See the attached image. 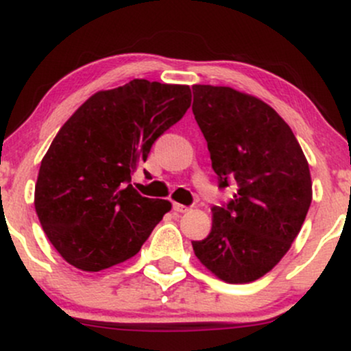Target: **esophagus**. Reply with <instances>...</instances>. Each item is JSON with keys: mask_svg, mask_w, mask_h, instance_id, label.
Segmentation results:
<instances>
[{"mask_svg": "<svg viewBox=\"0 0 351 351\" xmlns=\"http://www.w3.org/2000/svg\"><path fill=\"white\" fill-rule=\"evenodd\" d=\"M173 209H175L176 213H188V211H191V208L183 206V204H180V203H173Z\"/></svg>", "mask_w": 351, "mask_h": 351, "instance_id": "obj_1", "label": "esophagus"}]
</instances>
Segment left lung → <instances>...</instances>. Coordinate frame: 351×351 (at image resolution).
<instances>
[{
	"label": "left lung",
	"instance_id": "left-lung-1",
	"mask_svg": "<svg viewBox=\"0 0 351 351\" xmlns=\"http://www.w3.org/2000/svg\"><path fill=\"white\" fill-rule=\"evenodd\" d=\"M193 95L219 186L237 184L228 206L211 209V232L191 241L193 251L217 279L247 284L272 271L300 232L312 203L308 162L291 127L261 99L199 84Z\"/></svg>",
	"mask_w": 351,
	"mask_h": 351
}]
</instances>
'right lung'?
Wrapping results in <instances>:
<instances>
[{"label":"right lung","instance_id":"add662e5","mask_svg":"<svg viewBox=\"0 0 351 351\" xmlns=\"http://www.w3.org/2000/svg\"><path fill=\"white\" fill-rule=\"evenodd\" d=\"M189 104L188 86L134 79L95 92L60 127L39 168L34 208L66 263L99 272L138 254L171 203L140 195L132 173Z\"/></svg>","mask_w":351,"mask_h":351}]
</instances>
